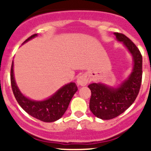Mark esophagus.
Returning <instances> with one entry per match:
<instances>
[{"label": "esophagus", "instance_id": "1", "mask_svg": "<svg viewBox=\"0 0 151 151\" xmlns=\"http://www.w3.org/2000/svg\"><path fill=\"white\" fill-rule=\"evenodd\" d=\"M88 83V77L85 74L79 76L77 80V84L78 86H85Z\"/></svg>", "mask_w": 151, "mask_h": 151}]
</instances>
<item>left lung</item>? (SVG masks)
<instances>
[{"label":"left lung","instance_id":"1","mask_svg":"<svg viewBox=\"0 0 151 151\" xmlns=\"http://www.w3.org/2000/svg\"><path fill=\"white\" fill-rule=\"evenodd\" d=\"M115 35L132 53L134 65L129 79L119 88H109L101 83L88 85L91 91L90 109L95 116L102 120L112 119L124 112L137 97L142 83V57L140 51L124 34L115 33Z\"/></svg>","mask_w":151,"mask_h":151}]
</instances>
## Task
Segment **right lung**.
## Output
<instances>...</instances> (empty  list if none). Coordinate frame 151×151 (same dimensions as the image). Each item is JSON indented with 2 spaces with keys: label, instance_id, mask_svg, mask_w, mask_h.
I'll return each mask as SVG.
<instances>
[{
  "label": "right lung",
  "instance_id": "obj_1",
  "mask_svg": "<svg viewBox=\"0 0 151 151\" xmlns=\"http://www.w3.org/2000/svg\"><path fill=\"white\" fill-rule=\"evenodd\" d=\"M37 36L33 34L23 43ZM11 85L15 99L21 107L29 115L44 122H54L61 118L66 111L77 87L74 83L67 84L60 88L52 96L42 101H32L24 96L17 86L13 73V63L11 68Z\"/></svg>",
  "mask_w": 151,
  "mask_h": 151
}]
</instances>
